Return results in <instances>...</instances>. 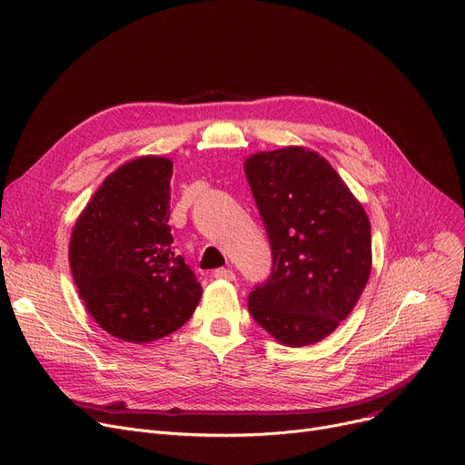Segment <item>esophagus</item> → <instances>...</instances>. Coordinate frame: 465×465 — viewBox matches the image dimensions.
Segmentation results:
<instances>
[{
  "mask_svg": "<svg viewBox=\"0 0 465 465\" xmlns=\"http://www.w3.org/2000/svg\"><path fill=\"white\" fill-rule=\"evenodd\" d=\"M216 279H226V281H233L235 279V273L228 268H218V270H214V273H213Z\"/></svg>",
  "mask_w": 465,
  "mask_h": 465,
  "instance_id": "obj_1",
  "label": "esophagus"
}]
</instances>
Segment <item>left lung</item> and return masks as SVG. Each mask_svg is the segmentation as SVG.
Listing matches in <instances>:
<instances>
[{"label":"left lung","instance_id":"left-lung-1","mask_svg":"<svg viewBox=\"0 0 465 465\" xmlns=\"http://www.w3.org/2000/svg\"><path fill=\"white\" fill-rule=\"evenodd\" d=\"M273 270L249 296L258 325L289 348L315 344L355 308L372 268L371 222L329 161L304 146L247 157Z\"/></svg>","mask_w":465,"mask_h":465}]
</instances>
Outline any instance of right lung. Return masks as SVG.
Wrapping results in <instances>:
<instances>
[{"instance_id": "obj_1", "label": "right lung", "mask_w": 465, "mask_h": 465, "mask_svg": "<svg viewBox=\"0 0 465 465\" xmlns=\"http://www.w3.org/2000/svg\"><path fill=\"white\" fill-rule=\"evenodd\" d=\"M171 176L169 157L127 161L104 178L70 237V268L87 312L133 344L178 331L203 292L173 251Z\"/></svg>"}]
</instances>
